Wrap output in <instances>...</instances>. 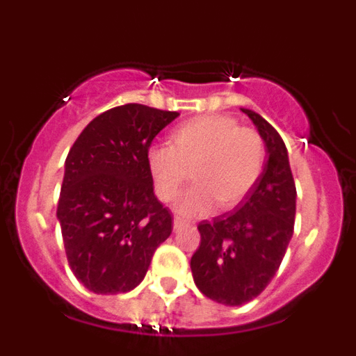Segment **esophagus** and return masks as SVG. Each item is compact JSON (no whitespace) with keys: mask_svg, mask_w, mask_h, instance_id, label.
Listing matches in <instances>:
<instances>
[{"mask_svg":"<svg viewBox=\"0 0 356 356\" xmlns=\"http://www.w3.org/2000/svg\"><path fill=\"white\" fill-rule=\"evenodd\" d=\"M188 222L185 221V219H181V217H175V221H172V228L175 229H181L184 226H187Z\"/></svg>","mask_w":356,"mask_h":356,"instance_id":"esophagus-1","label":"esophagus"}]
</instances>
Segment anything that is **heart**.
Returning a JSON list of instances; mask_svg holds the SVG:
<instances>
[{"label":"heart","mask_w":356,"mask_h":356,"mask_svg":"<svg viewBox=\"0 0 356 356\" xmlns=\"http://www.w3.org/2000/svg\"><path fill=\"white\" fill-rule=\"evenodd\" d=\"M147 169L156 196L175 200L193 169L196 184L176 201L180 216H209L237 207L259 181L266 146L259 131L238 127L228 115H201L185 121L171 135V146L147 149Z\"/></svg>","instance_id":"heart-1"}]
</instances>
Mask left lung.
Segmentation results:
<instances>
[{"instance_id":"obj_1","label":"left lung","mask_w":356,"mask_h":356,"mask_svg":"<svg viewBox=\"0 0 356 356\" xmlns=\"http://www.w3.org/2000/svg\"><path fill=\"white\" fill-rule=\"evenodd\" d=\"M253 121L266 144L259 181L237 210L197 225L201 242L191 259L196 287L217 303L238 307L269 285L284 260L296 217V185L285 143L260 114Z\"/></svg>"}]
</instances>
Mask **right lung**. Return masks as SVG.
Returning <instances> with one entry per match:
<instances>
[{"label":"right lung","instance_id":"obj_1","mask_svg":"<svg viewBox=\"0 0 356 356\" xmlns=\"http://www.w3.org/2000/svg\"><path fill=\"white\" fill-rule=\"evenodd\" d=\"M178 112L128 103L85 127L65 159L56 217L71 271L96 294L144 280L172 217L153 193L146 155Z\"/></svg>","mask_w":356,"mask_h":356}]
</instances>
